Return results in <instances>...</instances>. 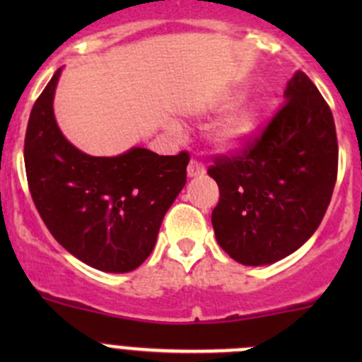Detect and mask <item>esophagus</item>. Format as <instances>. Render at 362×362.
<instances>
[{"instance_id":"esophagus-1","label":"esophagus","mask_w":362,"mask_h":362,"mask_svg":"<svg viewBox=\"0 0 362 362\" xmlns=\"http://www.w3.org/2000/svg\"><path fill=\"white\" fill-rule=\"evenodd\" d=\"M203 173H204V166H203L202 160L191 159V163H189V166H187V175H189V177H191V178L202 177Z\"/></svg>"}]
</instances>
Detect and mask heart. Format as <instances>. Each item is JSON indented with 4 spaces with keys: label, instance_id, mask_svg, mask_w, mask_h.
Returning <instances> with one entry per match:
<instances>
[{
    "label": "heart",
    "instance_id": "1",
    "mask_svg": "<svg viewBox=\"0 0 362 362\" xmlns=\"http://www.w3.org/2000/svg\"><path fill=\"white\" fill-rule=\"evenodd\" d=\"M259 126V107L243 103L231 108L210 131V141L218 151H238L254 138Z\"/></svg>",
    "mask_w": 362,
    "mask_h": 362
}]
</instances>
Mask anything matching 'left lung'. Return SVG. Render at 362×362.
<instances>
[{"label": "left lung", "mask_w": 362, "mask_h": 362, "mask_svg": "<svg viewBox=\"0 0 362 362\" xmlns=\"http://www.w3.org/2000/svg\"><path fill=\"white\" fill-rule=\"evenodd\" d=\"M286 103L264 129L233 154L215 156L211 211L215 238L245 266L280 261L298 250L322 222L338 175L333 113L315 83L298 71Z\"/></svg>", "instance_id": "1"}]
</instances>
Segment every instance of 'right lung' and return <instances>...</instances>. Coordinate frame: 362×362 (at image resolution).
<instances>
[{"instance_id":"1","label":"right lung","mask_w":362,"mask_h":362,"mask_svg":"<svg viewBox=\"0 0 362 362\" xmlns=\"http://www.w3.org/2000/svg\"><path fill=\"white\" fill-rule=\"evenodd\" d=\"M61 69L33 105L24 140L28 185L50 235L101 272H133L154 250L164 214L187 180L189 154L134 147L94 158L63 136L54 117Z\"/></svg>"}]
</instances>
